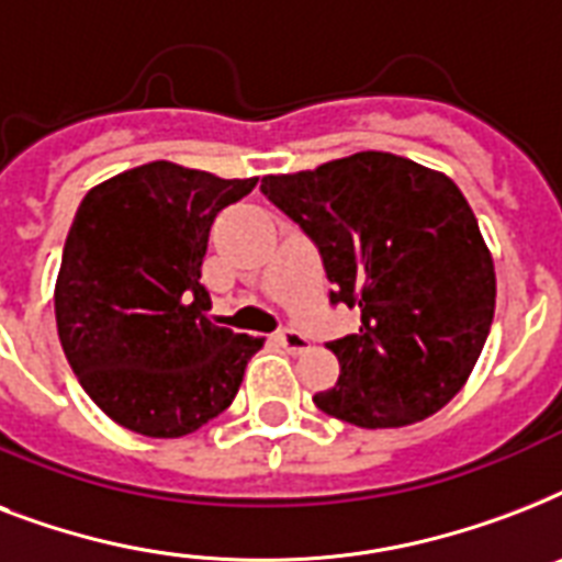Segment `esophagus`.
Segmentation results:
<instances>
[{
	"instance_id": "34e87169",
	"label": "esophagus",
	"mask_w": 562,
	"mask_h": 562,
	"mask_svg": "<svg viewBox=\"0 0 562 562\" xmlns=\"http://www.w3.org/2000/svg\"><path fill=\"white\" fill-rule=\"evenodd\" d=\"M277 341H280V347H285L291 356H300V352L308 350V338L303 333H297V329H282V333L277 335Z\"/></svg>"
}]
</instances>
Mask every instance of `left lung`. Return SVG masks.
I'll return each mask as SVG.
<instances>
[{
    "label": "left lung",
    "instance_id": "left-lung-1",
    "mask_svg": "<svg viewBox=\"0 0 562 562\" xmlns=\"http://www.w3.org/2000/svg\"><path fill=\"white\" fill-rule=\"evenodd\" d=\"M265 198L321 250L335 306L359 333L326 347L341 375L315 405L359 428L431 417L461 391L496 312V271L452 180L414 160L359 151L262 178Z\"/></svg>",
    "mask_w": 562,
    "mask_h": 562
}]
</instances>
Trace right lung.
I'll list each match as a JSON object with an SVG mask.
<instances>
[{"label":"right lung","mask_w":562,"mask_h":562,"mask_svg":"<svg viewBox=\"0 0 562 562\" xmlns=\"http://www.w3.org/2000/svg\"><path fill=\"white\" fill-rule=\"evenodd\" d=\"M254 187L157 160L92 187L75 212L57 335L83 391L119 426L183 437L236 400L265 338L212 324L201 265L215 215Z\"/></svg>","instance_id":"1"}]
</instances>
